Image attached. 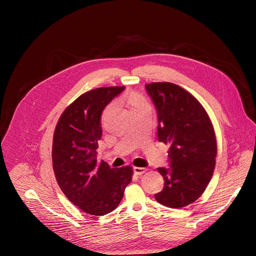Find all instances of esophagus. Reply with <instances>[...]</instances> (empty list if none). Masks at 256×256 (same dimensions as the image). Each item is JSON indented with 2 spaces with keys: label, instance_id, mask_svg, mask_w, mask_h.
<instances>
[{
  "label": "esophagus",
  "instance_id": "obj_1",
  "mask_svg": "<svg viewBox=\"0 0 256 256\" xmlns=\"http://www.w3.org/2000/svg\"><path fill=\"white\" fill-rule=\"evenodd\" d=\"M146 171H147V169L142 168V167H134V174H136V175H142Z\"/></svg>",
  "mask_w": 256,
  "mask_h": 256
}]
</instances>
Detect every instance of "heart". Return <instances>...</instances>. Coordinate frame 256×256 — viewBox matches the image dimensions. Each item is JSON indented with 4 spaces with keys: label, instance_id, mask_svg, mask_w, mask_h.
Listing matches in <instances>:
<instances>
[{
    "label": "heart",
    "instance_id": "obj_1",
    "mask_svg": "<svg viewBox=\"0 0 256 256\" xmlns=\"http://www.w3.org/2000/svg\"><path fill=\"white\" fill-rule=\"evenodd\" d=\"M126 102L128 104L130 105V110L136 107H138V106H142V105H148L149 103L147 102V100H146L144 97L140 96V95H136V94H132L128 97L126 99Z\"/></svg>",
    "mask_w": 256,
    "mask_h": 256
}]
</instances>
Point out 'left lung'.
Instances as JSON below:
<instances>
[{
    "label": "left lung",
    "instance_id": "1",
    "mask_svg": "<svg viewBox=\"0 0 256 256\" xmlns=\"http://www.w3.org/2000/svg\"><path fill=\"white\" fill-rule=\"evenodd\" d=\"M158 116L159 142L170 144L169 167L158 171L163 190L155 194L161 204L180 208L196 200L212 176L216 142L208 114L188 91L172 83L144 86Z\"/></svg>",
    "mask_w": 256,
    "mask_h": 256
}]
</instances>
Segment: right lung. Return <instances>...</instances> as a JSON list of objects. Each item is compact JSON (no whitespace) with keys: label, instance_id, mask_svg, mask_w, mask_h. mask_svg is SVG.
<instances>
[{"label":"right lung","instance_id":"obj_1","mask_svg":"<svg viewBox=\"0 0 256 256\" xmlns=\"http://www.w3.org/2000/svg\"><path fill=\"white\" fill-rule=\"evenodd\" d=\"M124 89L102 87L84 93L66 108L54 134L52 165L58 184L70 202L93 216L116 210L132 181L130 166L114 169L97 161L101 114Z\"/></svg>","mask_w":256,"mask_h":256}]
</instances>
